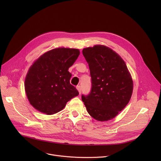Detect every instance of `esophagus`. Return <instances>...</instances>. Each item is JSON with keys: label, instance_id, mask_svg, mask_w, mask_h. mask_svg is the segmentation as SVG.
<instances>
[{"label": "esophagus", "instance_id": "obj_1", "mask_svg": "<svg viewBox=\"0 0 161 161\" xmlns=\"http://www.w3.org/2000/svg\"><path fill=\"white\" fill-rule=\"evenodd\" d=\"M76 88H77V89L78 90V91H79V93H80V94H81V86H78L76 87Z\"/></svg>", "mask_w": 161, "mask_h": 161}]
</instances>
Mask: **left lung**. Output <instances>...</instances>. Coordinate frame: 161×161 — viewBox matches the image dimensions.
Segmentation results:
<instances>
[{"label":"left lung","instance_id":"left-lung-1","mask_svg":"<svg viewBox=\"0 0 161 161\" xmlns=\"http://www.w3.org/2000/svg\"><path fill=\"white\" fill-rule=\"evenodd\" d=\"M91 78L89 94L81 95L89 115L104 121L115 117L130 99L133 82L122 58L106 46L97 45L82 51Z\"/></svg>","mask_w":161,"mask_h":161}]
</instances>
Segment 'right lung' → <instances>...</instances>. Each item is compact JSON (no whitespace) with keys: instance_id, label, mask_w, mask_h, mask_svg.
<instances>
[{"instance_id":"add662e5","label":"right lung","mask_w":161,"mask_h":161,"mask_svg":"<svg viewBox=\"0 0 161 161\" xmlns=\"http://www.w3.org/2000/svg\"><path fill=\"white\" fill-rule=\"evenodd\" d=\"M79 55L78 49L57 48L34 63L25 81L26 95L34 108L42 113L54 114L79 95L70 83L72 74L68 71Z\"/></svg>"}]
</instances>
